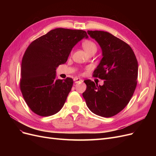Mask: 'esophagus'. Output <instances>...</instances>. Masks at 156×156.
<instances>
[{
	"instance_id": "1",
	"label": "esophagus",
	"mask_w": 156,
	"mask_h": 156,
	"mask_svg": "<svg viewBox=\"0 0 156 156\" xmlns=\"http://www.w3.org/2000/svg\"><path fill=\"white\" fill-rule=\"evenodd\" d=\"M73 81L75 82V83H79V82H83V80L79 79V78H77V77H75L73 79Z\"/></svg>"
}]
</instances>
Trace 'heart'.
<instances>
[{
	"instance_id": "heart-1",
	"label": "heart",
	"mask_w": 156,
	"mask_h": 156,
	"mask_svg": "<svg viewBox=\"0 0 156 156\" xmlns=\"http://www.w3.org/2000/svg\"><path fill=\"white\" fill-rule=\"evenodd\" d=\"M83 48L86 51L87 53H90L91 51H96L97 50V46L94 42L92 41H85L83 43Z\"/></svg>"
}]
</instances>
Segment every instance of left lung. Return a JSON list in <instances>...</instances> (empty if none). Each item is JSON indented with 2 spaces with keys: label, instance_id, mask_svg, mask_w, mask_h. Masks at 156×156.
<instances>
[{
  "label": "left lung",
  "instance_id": "left-lung-1",
  "mask_svg": "<svg viewBox=\"0 0 156 156\" xmlns=\"http://www.w3.org/2000/svg\"><path fill=\"white\" fill-rule=\"evenodd\" d=\"M87 32L102 51L103 58L93 76L105 81L102 86L90 80L84 81L87 89L83 96L94 114L111 117L123 110L133 96L137 83L138 62L133 51L124 41L107 32Z\"/></svg>",
  "mask_w": 156,
  "mask_h": 156
}]
</instances>
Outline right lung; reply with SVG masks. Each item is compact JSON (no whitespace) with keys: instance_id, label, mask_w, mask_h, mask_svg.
I'll use <instances>...</instances> for the list:
<instances>
[{"instance_id":"obj_1","label":"right lung","mask_w":156,"mask_h":156,"mask_svg":"<svg viewBox=\"0 0 156 156\" xmlns=\"http://www.w3.org/2000/svg\"><path fill=\"white\" fill-rule=\"evenodd\" d=\"M87 32L58 28L33 41L23 55L20 88L28 106L41 116L57 113L64 106L73 79H56V69L66 62L73 47Z\"/></svg>"}]
</instances>
